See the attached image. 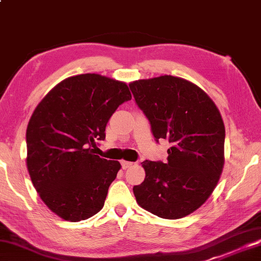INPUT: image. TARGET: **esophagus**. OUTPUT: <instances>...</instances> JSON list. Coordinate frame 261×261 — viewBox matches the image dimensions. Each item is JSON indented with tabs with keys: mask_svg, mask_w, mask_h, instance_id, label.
Listing matches in <instances>:
<instances>
[{
	"mask_svg": "<svg viewBox=\"0 0 261 261\" xmlns=\"http://www.w3.org/2000/svg\"><path fill=\"white\" fill-rule=\"evenodd\" d=\"M132 165H133V163L126 162V161H121V167L123 168V170H126V168H129Z\"/></svg>",
	"mask_w": 261,
	"mask_h": 261,
	"instance_id": "obj_1",
	"label": "esophagus"
}]
</instances>
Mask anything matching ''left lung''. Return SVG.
Instances as JSON below:
<instances>
[{"label": "left lung", "mask_w": 261, "mask_h": 261, "mask_svg": "<svg viewBox=\"0 0 261 261\" xmlns=\"http://www.w3.org/2000/svg\"><path fill=\"white\" fill-rule=\"evenodd\" d=\"M154 140H168L167 161H144L145 179L133 191L141 207L180 219L206 202L223 167L225 125L206 93L181 77L162 75L129 85Z\"/></svg>", "instance_id": "8db88e82"}]
</instances>
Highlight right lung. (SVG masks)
<instances>
[{
  "label": "right lung",
  "mask_w": 261,
  "mask_h": 261,
  "mask_svg": "<svg viewBox=\"0 0 261 261\" xmlns=\"http://www.w3.org/2000/svg\"><path fill=\"white\" fill-rule=\"evenodd\" d=\"M132 99L125 82L87 73L54 87L26 130L27 170L44 204L64 220H86L102 210L120 163L94 154L119 105Z\"/></svg>",
  "instance_id": "obj_1"
}]
</instances>
